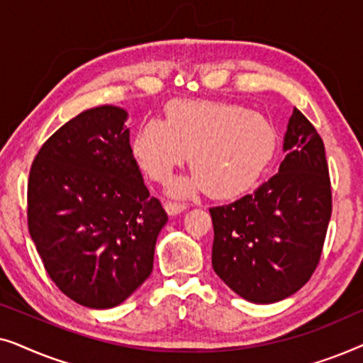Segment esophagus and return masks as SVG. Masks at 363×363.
<instances>
[{
	"mask_svg": "<svg viewBox=\"0 0 363 363\" xmlns=\"http://www.w3.org/2000/svg\"><path fill=\"white\" fill-rule=\"evenodd\" d=\"M185 205L183 203H175V201H167L165 203V211L168 213L170 216H177L180 215L182 211H185Z\"/></svg>",
	"mask_w": 363,
	"mask_h": 363,
	"instance_id": "obj_1",
	"label": "esophagus"
}]
</instances>
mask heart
<instances>
[{
    "label": "heart",
    "instance_id": "heart-1",
    "mask_svg": "<svg viewBox=\"0 0 363 363\" xmlns=\"http://www.w3.org/2000/svg\"><path fill=\"white\" fill-rule=\"evenodd\" d=\"M276 152L277 132L269 118L221 102L173 101L165 107V122H142L132 138L133 158L153 182H167L188 153L193 173L170 183L173 196L201 188L221 200L240 196L256 185Z\"/></svg>",
    "mask_w": 363,
    "mask_h": 363
}]
</instances>
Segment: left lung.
<instances>
[{"mask_svg":"<svg viewBox=\"0 0 363 363\" xmlns=\"http://www.w3.org/2000/svg\"><path fill=\"white\" fill-rule=\"evenodd\" d=\"M279 172L255 193L210 208L218 276L242 299L272 304L301 289L319 264L332 213L324 142L294 108Z\"/></svg>","mask_w":363,"mask_h":363,"instance_id":"1","label":"left lung"}]
</instances>
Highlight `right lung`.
<instances>
[{
    "mask_svg": "<svg viewBox=\"0 0 363 363\" xmlns=\"http://www.w3.org/2000/svg\"><path fill=\"white\" fill-rule=\"evenodd\" d=\"M128 113L101 106L52 133L28 182V226L48 274L77 304H122L153 269L168 216L130 147Z\"/></svg>",
    "mask_w": 363,
    "mask_h": 363,
    "instance_id": "add662e5",
    "label": "right lung"
}]
</instances>
